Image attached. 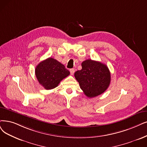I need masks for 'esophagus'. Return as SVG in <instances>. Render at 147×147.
Instances as JSON below:
<instances>
[{"mask_svg":"<svg viewBox=\"0 0 147 147\" xmlns=\"http://www.w3.org/2000/svg\"><path fill=\"white\" fill-rule=\"evenodd\" d=\"M70 74L73 75L75 72V69H70Z\"/></svg>","mask_w":147,"mask_h":147,"instance_id":"1","label":"esophagus"}]
</instances>
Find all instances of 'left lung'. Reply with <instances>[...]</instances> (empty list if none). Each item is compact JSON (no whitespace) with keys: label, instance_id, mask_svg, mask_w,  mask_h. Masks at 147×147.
Returning a JSON list of instances; mask_svg holds the SVG:
<instances>
[{"label":"left lung","instance_id":"1","mask_svg":"<svg viewBox=\"0 0 147 147\" xmlns=\"http://www.w3.org/2000/svg\"><path fill=\"white\" fill-rule=\"evenodd\" d=\"M81 66V70L75 72L74 76L87 96L95 97L107 89L111 75L105 64L89 59L82 63Z\"/></svg>","mask_w":147,"mask_h":147}]
</instances>
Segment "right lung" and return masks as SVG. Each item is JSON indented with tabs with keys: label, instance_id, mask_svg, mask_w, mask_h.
Returning <instances> with one entry per match:
<instances>
[{
	"label": "right lung",
	"instance_id": "right-lung-1",
	"mask_svg": "<svg viewBox=\"0 0 147 147\" xmlns=\"http://www.w3.org/2000/svg\"><path fill=\"white\" fill-rule=\"evenodd\" d=\"M35 74L38 83L45 89L51 90L57 87L63 79L69 75L70 72L63 64L50 57L38 64Z\"/></svg>",
	"mask_w": 147,
	"mask_h": 147
}]
</instances>
